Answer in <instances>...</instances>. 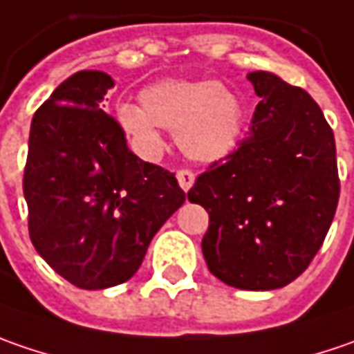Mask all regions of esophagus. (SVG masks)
Masks as SVG:
<instances>
[{"label":"esophagus","mask_w":354,"mask_h":354,"mask_svg":"<svg viewBox=\"0 0 354 354\" xmlns=\"http://www.w3.org/2000/svg\"><path fill=\"white\" fill-rule=\"evenodd\" d=\"M178 178V184H180V188L184 190V192H188L190 188H192L194 180H196V176H194V172H190V170H180L176 174Z\"/></svg>","instance_id":"obj_1"}]
</instances>
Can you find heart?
Masks as SVG:
<instances>
[{
    "instance_id": "1",
    "label": "heart",
    "mask_w": 354,
    "mask_h": 354,
    "mask_svg": "<svg viewBox=\"0 0 354 354\" xmlns=\"http://www.w3.org/2000/svg\"><path fill=\"white\" fill-rule=\"evenodd\" d=\"M116 120L142 156L162 150L160 129L176 134L180 150L196 162H218L238 147V97L214 81L164 79L140 93V104L124 102Z\"/></svg>"
}]
</instances>
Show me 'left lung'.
Here are the masks:
<instances>
[{
  "mask_svg": "<svg viewBox=\"0 0 354 354\" xmlns=\"http://www.w3.org/2000/svg\"><path fill=\"white\" fill-rule=\"evenodd\" d=\"M259 104L238 150L200 174L188 200L206 209L202 252L225 285L279 289L311 263L339 202L335 136L299 86L268 71L248 75Z\"/></svg>",
  "mask_w": 354,
  "mask_h": 354,
  "instance_id": "8db88e82",
  "label": "left lung"
}]
</instances>
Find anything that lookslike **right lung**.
I'll use <instances>...</instances> for the list:
<instances>
[{
	"label": "right lung",
	"mask_w": 354,
	"mask_h": 354,
	"mask_svg": "<svg viewBox=\"0 0 354 354\" xmlns=\"http://www.w3.org/2000/svg\"><path fill=\"white\" fill-rule=\"evenodd\" d=\"M113 86L102 71L71 75L39 106L29 132V238L81 289L129 281L186 200L176 176L131 152L118 122L100 109Z\"/></svg>",
	"instance_id": "1"
}]
</instances>
